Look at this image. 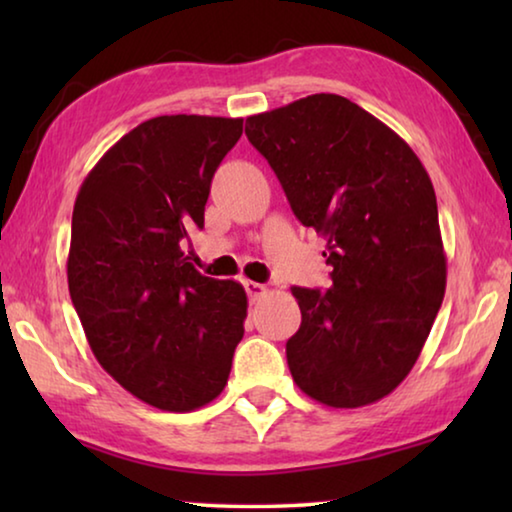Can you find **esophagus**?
<instances>
[{
  "label": "esophagus",
  "mask_w": 512,
  "mask_h": 512,
  "mask_svg": "<svg viewBox=\"0 0 512 512\" xmlns=\"http://www.w3.org/2000/svg\"><path fill=\"white\" fill-rule=\"evenodd\" d=\"M244 287H246V293H248L250 302H257L266 293V287H264V284H259V282L244 280Z\"/></svg>",
  "instance_id": "1"
}]
</instances>
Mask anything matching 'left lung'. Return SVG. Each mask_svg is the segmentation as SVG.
Wrapping results in <instances>:
<instances>
[{"instance_id":"obj_1","label":"left lung","mask_w":512,"mask_h":512,"mask_svg":"<svg viewBox=\"0 0 512 512\" xmlns=\"http://www.w3.org/2000/svg\"><path fill=\"white\" fill-rule=\"evenodd\" d=\"M293 214L327 241L332 287H293L287 341L302 393L357 409L393 393L418 361L445 296L436 192L418 155L339 94H311L246 119Z\"/></svg>"}]
</instances>
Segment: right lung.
<instances>
[{"label":"right lung","instance_id":"add662e5","mask_svg":"<svg viewBox=\"0 0 512 512\" xmlns=\"http://www.w3.org/2000/svg\"><path fill=\"white\" fill-rule=\"evenodd\" d=\"M241 131L244 119H149L103 155L76 196L69 296L103 370L155 409L194 411L219 397L244 339V287L201 275L185 255Z\"/></svg>","mask_w":512,"mask_h":512}]
</instances>
